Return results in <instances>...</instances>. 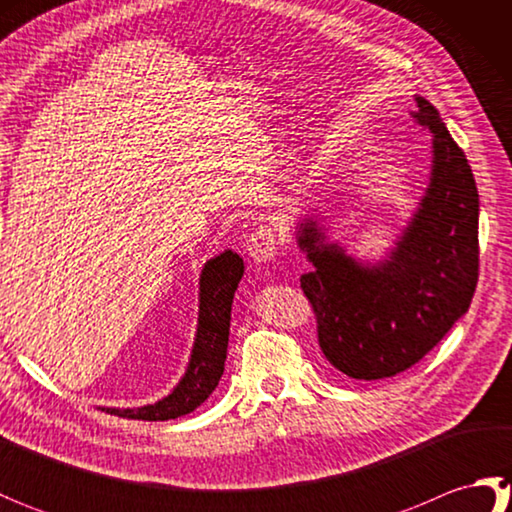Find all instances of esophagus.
I'll return each instance as SVG.
<instances>
[{
	"mask_svg": "<svg viewBox=\"0 0 512 512\" xmlns=\"http://www.w3.org/2000/svg\"><path fill=\"white\" fill-rule=\"evenodd\" d=\"M248 255L259 264L273 262L277 255V235L270 226H259L246 239Z\"/></svg>",
	"mask_w": 512,
	"mask_h": 512,
	"instance_id": "1",
	"label": "esophagus"
}]
</instances>
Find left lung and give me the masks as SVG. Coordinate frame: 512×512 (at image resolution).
Instances as JSON below:
<instances>
[{
	"label": "left lung",
	"mask_w": 512,
	"mask_h": 512,
	"mask_svg": "<svg viewBox=\"0 0 512 512\" xmlns=\"http://www.w3.org/2000/svg\"><path fill=\"white\" fill-rule=\"evenodd\" d=\"M416 107L413 121L431 134V176L385 259L347 255L314 217L297 224V244L314 266L301 275V288L317 317L321 352L358 380L416 365L469 310L477 286L480 195L471 165L436 107L422 96Z\"/></svg>",
	"instance_id": "left-lung-1"
}]
</instances>
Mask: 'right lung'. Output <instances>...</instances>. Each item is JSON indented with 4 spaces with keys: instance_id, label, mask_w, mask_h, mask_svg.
Masks as SVG:
<instances>
[{
    "instance_id": "obj_1",
    "label": "right lung",
    "mask_w": 512,
    "mask_h": 512,
    "mask_svg": "<svg viewBox=\"0 0 512 512\" xmlns=\"http://www.w3.org/2000/svg\"><path fill=\"white\" fill-rule=\"evenodd\" d=\"M244 275V259L233 250H224L204 264L200 275V310L198 330L187 372L169 396L154 405L118 409L101 407L118 418L132 420H173L198 409L213 394L224 374L228 328H231V306L239 279Z\"/></svg>"
}]
</instances>
